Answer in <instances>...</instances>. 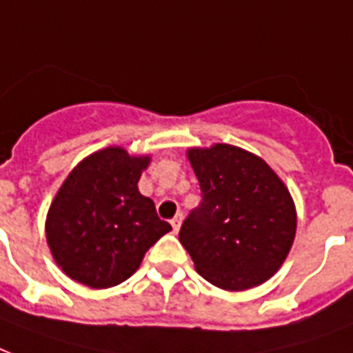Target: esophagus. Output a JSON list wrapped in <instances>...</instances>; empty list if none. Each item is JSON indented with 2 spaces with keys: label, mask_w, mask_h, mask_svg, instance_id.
<instances>
[{
  "label": "esophagus",
  "mask_w": 353,
  "mask_h": 353,
  "mask_svg": "<svg viewBox=\"0 0 353 353\" xmlns=\"http://www.w3.org/2000/svg\"><path fill=\"white\" fill-rule=\"evenodd\" d=\"M181 220H183V214H181V212H177L176 216H174V219L170 220L172 230L176 231V233H177V231H179V225H181Z\"/></svg>",
  "instance_id": "34e87169"
}]
</instances>
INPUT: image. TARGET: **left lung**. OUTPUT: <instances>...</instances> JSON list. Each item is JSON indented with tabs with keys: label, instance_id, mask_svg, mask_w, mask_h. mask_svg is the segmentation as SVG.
Here are the masks:
<instances>
[{
	"label": "left lung",
	"instance_id": "left-lung-1",
	"mask_svg": "<svg viewBox=\"0 0 353 353\" xmlns=\"http://www.w3.org/2000/svg\"><path fill=\"white\" fill-rule=\"evenodd\" d=\"M200 205L179 230L196 270L225 290H246L278 272L296 235L289 190L265 161L236 146L188 150Z\"/></svg>",
	"mask_w": 353,
	"mask_h": 353
}]
</instances>
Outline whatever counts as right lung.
Wrapping results in <instances>:
<instances>
[{"label":"right lung","mask_w":353,"mask_h":353,"mask_svg":"<svg viewBox=\"0 0 353 353\" xmlns=\"http://www.w3.org/2000/svg\"><path fill=\"white\" fill-rule=\"evenodd\" d=\"M148 163L105 148L70 172L46 220L51 254L66 276L92 289L114 287L172 230L137 187Z\"/></svg>","instance_id":"1"}]
</instances>
